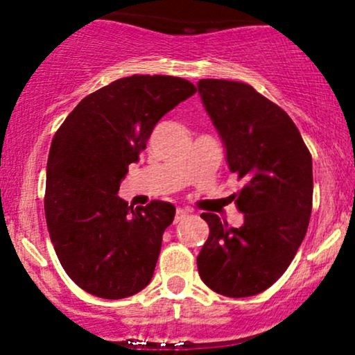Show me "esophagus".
<instances>
[{"instance_id": "1", "label": "esophagus", "mask_w": 355, "mask_h": 355, "mask_svg": "<svg viewBox=\"0 0 355 355\" xmlns=\"http://www.w3.org/2000/svg\"><path fill=\"white\" fill-rule=\"evenodd\" d=\"M187 215H189V210H187V209H177V214H175V223L182 222V220L185 218Z\"/></svg>"}]
</instances>
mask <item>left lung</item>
Returning <instances> with one entry per match:
<instances>
[{"label": "left lung", "mask_w": 355, "mask_h": 355, "mask_svg": "<svg viewBox=\"0 0 355 355\" xmlns=\"http://www.w3.org/2000/svg\"><path fill=\"white\" fill-rule=\"evenodd\" d=\"M203 105L227 148L230 172L243 187L235 198L243 225L202 214L209 239L198 274L214 292L250 297L267 291L294 259L312 211V155L292 118L250 85L198 81Z\"/></svg>", "instance_id": "8db88e82"}]
</instances>
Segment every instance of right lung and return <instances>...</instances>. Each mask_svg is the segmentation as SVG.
Segmentation results:
<instances>
[{
	"label": "right lung",
	"mask_w": 355,
	"mask_h": 355,
	"mask_svg": "<svg viewBox=\"0 0 355 355\" xmlns=\"http://www.w3.org/2000/svg\"><path fill=\"white\" fill-rule=\"evenodd\" d=\"M195 92L177 76L115 80L85 96L53 137L48 232L61 267L88 294L125 299L152 280L175 207L152 200L133 209L116 193L158 120Z\"/></svg>",
	"instance_id": "right-lung-1"
}]
</instances>
